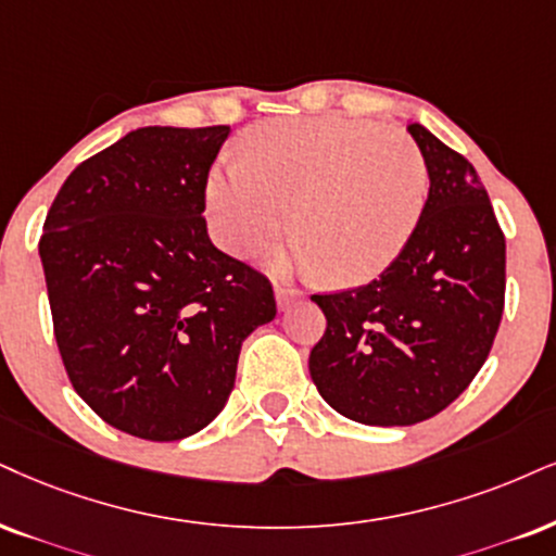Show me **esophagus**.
Wrapping results in <instances>:
<instances>
[{
    "label": "esophagus",
    "mask_w": 556,
    "mask_h": 556,
    "mask_svg": "<svg viewBox=\"0 0 556 556\" xmlns=\"http://www.w3.org/2000/svg\"><path fill=\"white\" fill-rule=\"evenodd\" d=\"M301 299V291L291 289V286H276V304L280 312H286L289 306L296 304V301Z\"/></svg>",
    "instance_id": "obj_1"
}]
</instances>
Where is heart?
I'll return each instance as SVG.
<instances>
[{"label": "heart", "mask_w": 556, "mask_h": 556, "mask_svg": "<svg viewBox=\"0 0 556 556\" xmlns=\"http://www.w3.org/2000/svg\"><path fill=\"white\" fill-rule=\"evenodd\" d=\"M239 149L242 160L218 164L205 188L224 250L255 252L293 218L299 235L273 270L351 289L389 270L415 237L428 167L404 131L345 115L280 118L252 126Z\"/></svg>", "instance_id": "1"}]
</instances>
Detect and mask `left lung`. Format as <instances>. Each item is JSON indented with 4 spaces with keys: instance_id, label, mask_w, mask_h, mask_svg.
<instances>
[{
    "instance_id": "1",
    "label": "left lung",
    "mask_w": 556,
    "mask_h": 556,
    "mask_svg": "<svg viewBox=\"0 0 556 556\" xmlns=\"http://www.w3.org/2000/svg\"><path fill=\"white\" fill-rule=\"evenodd\" d=\"M430 190L396 263L368 286L312 296L327 330L314 387L363 425H415L448 407L488 361L505 304V237L477 169L409 123Z\"/></svg>"
}]
</instances>
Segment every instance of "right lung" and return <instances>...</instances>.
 I'll return each instance as SVG.
<instances>
[{
	"mask_svg": "<svg viewBox=\"0 0 556 556\" xmlns=\"http://www.w3.org/2000/svg\"><path fill=\"white\" fill-rule=\"evenodd\" d=\"M229 126H147L81 162L38 252L61 361L102 420L182 441L222 413L242 342L276 317L265 276L216 250L205 180Z\"/></svg>",
	"mask_w": 556,
	"mask_h": 556,
	"instance_id": "add662e5",
	"label": "right lung"
}]
</instances>
